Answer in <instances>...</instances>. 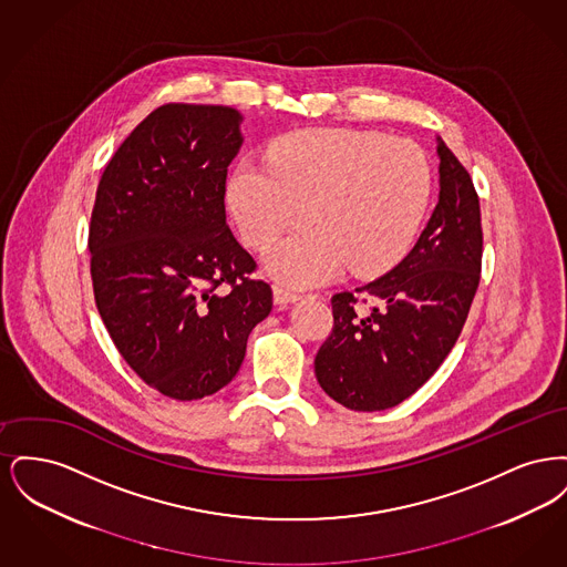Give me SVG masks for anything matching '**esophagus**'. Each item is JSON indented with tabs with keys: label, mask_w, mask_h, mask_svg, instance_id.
<instances>
[{
	"label": "esophagus",
	"mask_w": 567,
	"mask_h": 567,
	"mask_svg": "<svg viewBox=\"0 0 567 567\" xmlns=\"http://www.w3.org/2000/svg\"><path fill=\"white\" fill-rule=\"evenodd\" d=\"M299 299V293L287 289V287H280V285H274V301L278 306H287V303H293Z\"/></svg>",
	"instance_id": "1"
}]
</instances>
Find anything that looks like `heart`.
<instances>
[{
	"label": "heart",
	"instance_id": "heart-1",
	"mask_svg": "<svg viewBox=\"0 0 567 567\" xmlns=\"http://www.w3.org/2000/svg\"><path fill=\"white\" fill-rule=\"evenodd\" d=\"M432 190L427 157L408 140L357 130H308L280 137L268 163L236 165L227 202L244 240L289 287H315L351 268L370 276L414 243Z\"/></svg>",
	"mask_w": 567,
	"mask_h": 567
}]
</instances>
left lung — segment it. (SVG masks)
<instances>
[{"mask_svg":"<svg viewBox=\"0 0 567 567\" xmlns=\"http://www.w3.org/2000/svg\"><path fill=\"white\" fill-rule=\"evenodd\" d=\"M440 193L412 250L377 280L331 297L333 331L315 359L324 393L357 412L404 402L455 347L481 280V204L467 169L435 137ZM378 303L370 311L355 296Z\"/></svg>","mask_w":567,"mask_h":567,"instance_id":"obj_1","label":"left lung"}]
</instances>
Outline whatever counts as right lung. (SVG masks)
Listing matches in <instances>:
<instances>
[{"label": "right lung", "mask_w": 567, "mask_h": 567, "mask_svg": "<svg viewBox=\"0 0 567 567\" xmlns=\"http://www.w3.org/2000/svg\"><path fill=\"white\" fill-rule=\"evenodd\" d=\"M244 116L165 104L110 159L91 215L95 303L114 347L165 398L213 395L238 374L268 282L227 227V167ZM229 284L227 292H218Z\"/></svg>", "instance_id": "obj_1"}]
</instances>
